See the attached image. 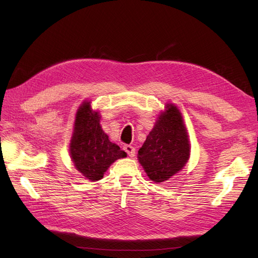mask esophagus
<instances>
[{"label":"esophagus","mask_w":258,"mask_h":258,"mask_svg":"<svg viewBox=\"0 0 258 258\" xmlns=\"http://www.w3.org/2000/svg\"><path fill=\"white\" fill-rule=\"evenodd\" d=\"M123 150H124V152H126L127 154H128V156L129 157H135V155H136V150H135V147L132 146V145H124L123 146Z\"/></svg>","instance_id":"obj_1"}]
</instances>
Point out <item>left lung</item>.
Returning <instances> with one entry per match:
<instances>
[{"mask_svg": "<svg viewBox=\"0 0 258 258\" xmlns=\"http://www.w3.org/2000/svg\"><path fill=\"white\" fill-rule=\"evenodd\" d=\"M189 155L190 146L182 114L174 104L168 103L138 152L139 162L151 181L161 183L181 171Z\"/></svg>", "mask_w": 258, "mask_h": 258, "instance_id": "1", "label": "left lung"}]
</instances>
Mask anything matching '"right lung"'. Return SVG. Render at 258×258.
<instances>
[{"label": "right lung", "instance_id": "1", "mask_svg": "<svg viewBox=\"0 0 258 258\" xmlns=\"http://www.w3.org/2000/svg\"><path fill=\"white\" fill-rule=\"evenodd\" d=\"M101 115L85 101L76 112L70 155L77 171L91 182L103 177L112 163L126 157L120 147L112 143L100 126Z\"/></svg>", "mask_w": 258, "mask_h": 258}]
</instances>
